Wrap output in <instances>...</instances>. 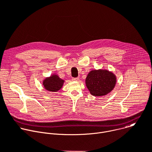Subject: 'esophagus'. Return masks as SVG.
<instances>
[{"mask_svg":"<svg viewBox=\"0 0 152 152\" xmlns=\"http://www.w3.org/2000/svg\"><path fill=\"white\" fill-rule=\"evenodd\" d=\"M79 77H73V79H72V80H75V81H77V80H79Z\"/></svg>","mask_w":152,"mask_h":152,"instance_id":"esophagus-1","label":"esophagus"}]
</instances>
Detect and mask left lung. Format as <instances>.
Segmentation results:
<instances>
[{"label":"left lung","mask_w":152,"mask_h":152,"mask_svg":"<svg viewBox=\"0 0 152 152\" xmlns=\"http://www.w3.org/2000/svg\"><path fill=\"white\" fill-rule=\"evenodd\" d=\"M116 77L107 70H93L86 80V86L94 96H104L111 91L116 84Z\"/></svg>","instance_id":"obj_1"}]
</instances>
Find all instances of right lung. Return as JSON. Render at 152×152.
<instances>
[{"instance_id": "1", "label": "right lung", "mask_w": 152, "mask_h": 152, "mask_svg": "<svg viewBox=\"0 0 152 152\" xmlns=\"http://www.w3.org/2000/svg\"><path fill=\"white\" fill-rule=\"evenodd\" d=\"M64 80L61 79L57 75H53L47 78L43 82L46 90L50 91H57L60 90L63 85Z\"/></svg>"}]
</instances>
